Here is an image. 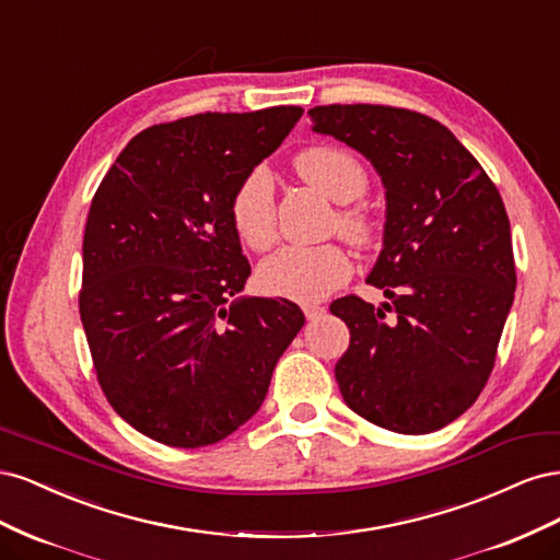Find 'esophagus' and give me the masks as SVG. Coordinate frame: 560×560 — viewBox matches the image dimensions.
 I'll return each mask as SVG.
<instances>
[{
  "label": "esophagus",
  "instance_id": "1",
  "mask_svg": "<svg viewBox=\"0 0 560 560\" xmlns=\"http://www.w3.org/2000/svg\"><path fill=\"white\" fill-rule=\"evenodd\" d=\"M303 315H306V319H317L325 315V308L315 306V303H306V306H303Z\"/></svg>",
  "mask_w": 560,
  "mask_h": 560
}]
</instances>
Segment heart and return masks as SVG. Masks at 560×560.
Segmentation results:
<instances>
[{"label": "heart", "instance_id": "b5f03b06", "mask_svg": "<svg viewBox=\"0 0 560 560\" xmlns=\"http://www.w3.org/2000/svg\"><path fill=\"white\" fill-rule=\"evenodd\" d=\"M296 173L334 202H350L366 191V171L350 151L319 144L303 149L294 159ZM231 222L238 238L252 249H266L276 241V200L273 182L264 167L241 182L231 198ZM338 231L358 245L369 247L376 241V224L358 208H346L336 217ZM350 278V259L338 245L282 247L259 266V287L270 296L299 303L327 299Z\"/></svg>", "mask_w": 560, "mask_h": 560}]
</instances>
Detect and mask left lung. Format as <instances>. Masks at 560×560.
<instances>
[{
    "instance_id": "obj_1",
    "label": "left lung",
    "mask_w": 560,
    "mask_h": 560,
    "mask_svg": "<svg viewBox=\"0 0 560 560\" xmlns=\"http://www.w3.org/2000/svg\"><path fill=\"white\" fill-rule=\"evenodd\" d=\"M308 114L315 132L371 161L387 206L383 249L366 282L389 303H331L350 329L334 369L338 387L350 409L378 428L442 430L481 395L514 301L504 202L479 161L425 114L385 105Z\"/></svg>"
}]
</instances>
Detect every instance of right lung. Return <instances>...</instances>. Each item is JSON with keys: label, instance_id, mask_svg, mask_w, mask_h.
I'll list each match as a JSON object with an SVG mask.
<instances>
[{"label": "right lung", "instance_id": "1", "mask_svg": "<svg viewBox=\"0 0 560 560\" xmlns=\"http://www.w3.org/2000/svg\"><path fill=\"white\" fill-rule=\"evenodd\" d=\"M301 114L282 105L151 126L97 186L79 313L107 401L154 442L198 448L238 430L306 322L287 299L238 296L249 264L231 222L235 189Z\"/></svg>", "mask_w": 560, "mask_h": 560}]
</instances>
